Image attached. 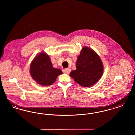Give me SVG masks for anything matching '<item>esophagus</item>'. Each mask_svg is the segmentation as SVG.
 I'll return each instance as SVG.
<instances>
[{"instance_id":"esophagus-1","label":"esophagus","mask_w":135,"mask_h":135,"mask_svg":"<svg viewBox=\"0 0 135 135\" xmlns=\"http://www.w3.org/2000/svg\"><path fill=\"white\" fill-rule=\"evenodd\" d=\"M71 70L69 68H66L63 70V73H66V74H69Z\"/></svg>"}]
</instances>
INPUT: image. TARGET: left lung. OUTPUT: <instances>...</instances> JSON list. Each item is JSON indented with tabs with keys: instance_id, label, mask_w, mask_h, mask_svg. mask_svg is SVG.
Wrapping results in <instances>:
<instances>
[{
	"instance_id": "1",
	"label": "left lung",
	"mask_w": 135,
	"mask_h": 135,
	"mask_svg": "<svg viewBox=\"0 0 135 135\" xmlns=\"http://www.w3.org/2000/svg\"><path fill=\"white\" fill-rule=\"evenodd\" d=\"M76 69L70 72L74 80L84 87H90L99 80L102 76L103 63L95 51L84 46L78 57Z\"/></svg>"
}]
</instances>
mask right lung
Instances as JSON below:
<instances>
[{
	"instance_id": "obj_1",
	"label": "right lung",
	"mask_w": 135,
	"mask_h": 135,
	"mask_svg": "<svg viewBox=\"0 0 135 135\" xmlns=\"http://www.w3.org/2000/svg\"><path fill=\"white\" fill-rule=\"evenodd\" d=\"M30 73L32 78L42 86L52 85L59 75L63 73L60 69L54 68L49 56L45 52H40L30 65Z\"/></svg>"
}]
</instances>
